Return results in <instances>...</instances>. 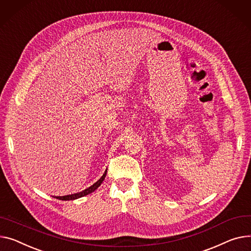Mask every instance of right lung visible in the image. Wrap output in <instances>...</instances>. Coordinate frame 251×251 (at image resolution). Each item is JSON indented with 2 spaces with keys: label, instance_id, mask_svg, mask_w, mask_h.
I'll list each match as a JSON object with an SVG mask.
<instances>
[{
  "label": "right lung",
  "instance_id": "1",
  "mask_svg": "<svg viewBox=\"0 0 251 251\" xmlns=\"http://www.w3.org/2000/svg\"><path fill=\"white\" fill-rule=\"evenodd\" d=\"M106 175H107V170L105 171L104 175L101 176V178H100L99 180H97L94 185H92L91 187L87 188L86 190H83L81 192H78V193H75V194H72V195H68V196H62V197H55L56 199L58 200H61V201H72V200H76L78 198H81V197H85L93 192H95L100 186H101V183L103 182V180L105 179L106 177Z\"/></svg>",
  "mask_w": 251,
  "mask_h": 251
}]
</instances>
